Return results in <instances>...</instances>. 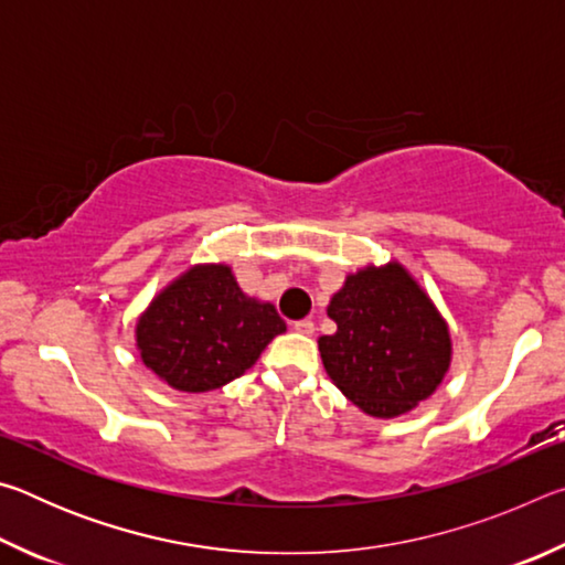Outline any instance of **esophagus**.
<instances>
[{"instance_id":"34e87169","label":"esophagus","mask_w":565,"mask_h":565,"mask_svg":"<svg viewBox=\"0 0 565 565\" xmlns=\"http://www.w3.org/2000/svg\"><path fill=\"white\" fill-rule=\"evenodd\" d=\"M294 329L299 331V333H303V337H311V333H313V321L311 319H301V321L294 323Z\"/></svg>"}]
</instances>
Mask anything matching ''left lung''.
I'll use <instances>...</instances> for the list:
<instances>
[{"label":"left lung","mask_w":565,"mask_h":565,"mask_svg":"<svg viewBox=\"0 0 565 565\" xmlns=\"http://www.w3.org/2000/svg\"><path fill=\"white\" fill-rule=\"evenodd\" d=\"M337 333L319 339L327 374L376 418L406 414L451 366V337L434 301L404 266H366L331 296Z\"/></svg>","instance_id":"1"}]
</instances>
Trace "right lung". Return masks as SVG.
Segmentation results:
<instances>
[{
	"instance_id": "right-lung-1",
	"label": "right lung",
	"mask_w": 565,
	"mask_h": 565,
	"mask_svg": "<svg viewBox=\"0 0 565 565\" xmlns=\"http://www.w3.org/2000/svg\"><path fill=\"white\" fill-rule=\"evenodd\" d=\"M286 331L274 303L246 296L226 264L191 266L137 321L145 366L186 394L222 388Z\"/></svg>"
}]
</instances>
